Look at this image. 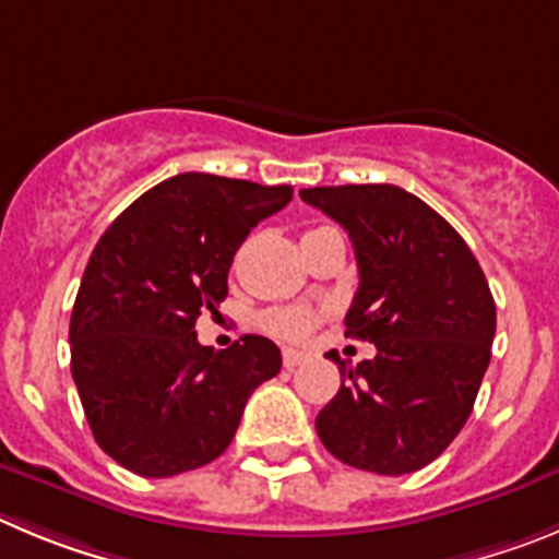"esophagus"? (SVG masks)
Here are the masks:
<instances>
[{
	"label": "esophagus",
	"mask_w": 559,
	"mask_h": 559,
	"mask_svg": "<svg viewBox=\"0 0 559 559\" xmlns=\"http://www.w3.org/2000/svg\"><path fill=\"white\" fill-rule=\"evenodd\" d=\"M304 361H306V354H300V350H292V348L284 350V367H286V370H295V367L304 365Z\"/></svg>",
	"instance_id": "34e87169"
}]
</instances>
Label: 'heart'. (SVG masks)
Returning a JSON list of instances; mask_svg holds the SVG:
<instances>
[{
  "label": "heart",
  "mask_w": 559,
  "mask_h": 559,
  "mask_svg": "<svg viewBox=\"0 0 559 559\" xmlns=\"http://www.w3.org/2000/svg\"><path fill=\"white\" fill-rule=\"evenodd\" d=\"M317 323V317L309 309H295V306H281V309H267L261 314V329L278 340H304Z\"/></svg>",
  "instance_id": "1"
}]
</instances>
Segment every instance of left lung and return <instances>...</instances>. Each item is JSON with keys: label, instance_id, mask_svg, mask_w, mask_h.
Listing matches in <instances>:
<instances>
[{"label": "left lung", "instance_id": "obj_1", "mask_svg": "<svg viewBox=\"0 0 559 559\" xmlns=\"http://www.w3.org/2000/svg\"><path fill=\"white\" fill-rule=\"evenodd\" d=\"M300 198L348 230L359 289L345 336L376 345L348 367L314 426L340 462L381 476L420 471L474 409L496 304L479 261L435 209L401 186H317Z\"/></svg>", "mask_w": 559, "mask_h": 559}]
</instances>
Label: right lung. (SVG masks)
Instances as JSON below:
<instances>
[{"mask_svg":"<svg viewBox=\"0 0 559 559\" xmlns=\"http://www.w3.org/2000/svg\"><path fill=\"white\" fill-rule=\"evenodd\" d=\"M292 200V186L183 173L135 200L99 236L69 323L72 376L99 449L147 479L217 460L250 392L281 370V350L245 334L198 342L217 314L250 228Z\"/></svg>","mask_w":559,"mask_h":559,"instance_id":"1","label":"right lung"}]
</instances>
